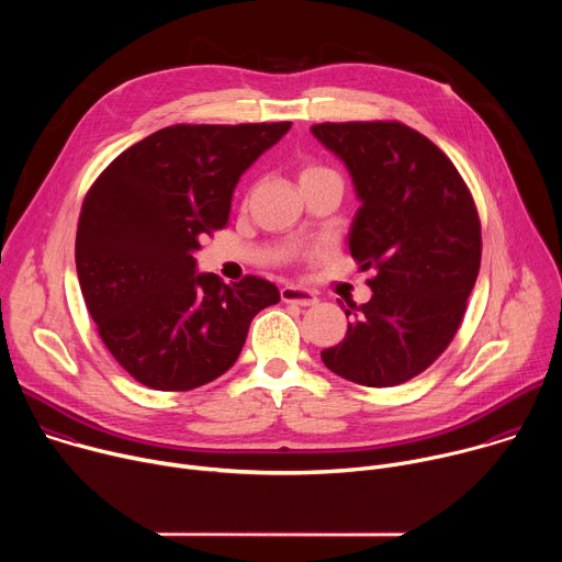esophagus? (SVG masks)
Masks as SVG:
<instances>
[{
  "label": "esophagus",
  "mask_w": 562,
  "mask_h": 562,
  "mask_svg": "<svg viewBox=\"0 0 562 562\" xmlns=\"http://www.w3.org/2000/svg\"><path fill=\"white\" fill-rule=\"evenodd\" d=\"M280 295L284 302L289 304H300V306H313L317 302V295L308 289H302V286H295V284H286L280 289Z\"/></svg>",
  "instance_id": "1"
}]
</instances>
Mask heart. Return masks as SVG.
<instances>
[{"label": "heart", "instance_id": "heart-1", "mask_svg": "<svg viewBox=\"0 0 562 562\" xmlns=\"http://www.w3.org/2000/svg\"><path fill=\"white\" fill-rule=\"evenodd\" d=\"M317 173H327V169L317 167V165H306V167L300 171V180H302V178H308V176H317Z\"/></svg>", "mask_w": 562, "mask_h": 562}]
</instances>
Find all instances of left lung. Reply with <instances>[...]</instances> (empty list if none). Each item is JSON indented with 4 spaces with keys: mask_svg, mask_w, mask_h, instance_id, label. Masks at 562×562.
Segmentation results:
<instances>
[{
    "mask_svg": "<svg viewBox=\"0 0 562 562\" xmlns=\"http://www.w3.org/2000/svg\"><path fill=\"white\" fill-rule=\"evenodd\" d=\"M311 133L338 155L360 209L349 251L373 269V295L345 308L340 345L323 362L364 386H395L423 373L453 340L480 269V220L451 159L400 122H325Z\"/></svg>",
    "mask_w": 562,
    "mask_h": 562,
    "instance_id": "left-lung-1",
    "label": "left lung"
}]
</instances>
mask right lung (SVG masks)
Wrapping results in <instances>:
<instances>
[{"mask_svg":"<svg viewBox=\"0 0 562 562\" xmlns=\"http://www.w3.org/2000/svg\"><path fill=\"white\" fill-rule=\"evenodd\" d=\"M291 122L176 124L126 148L85 198L75 265L98 334L137 382L189 391L228 371L269 280L224 284L195 254L226 226L235 184Z\"/></svg>","mask_w":562,"mask_h":562,"instance_id":"1","label":"right lung"}]
</instances>
